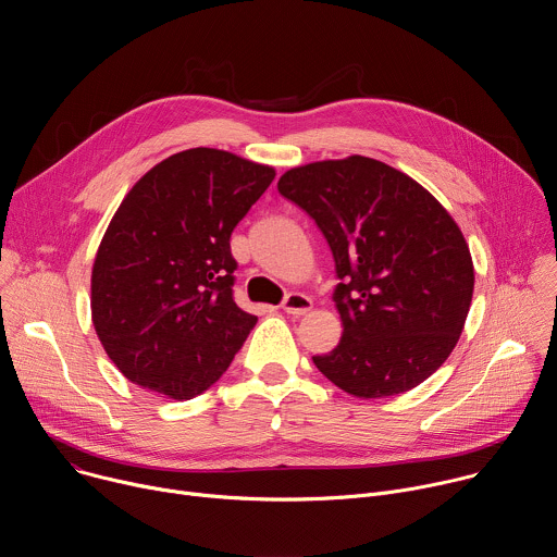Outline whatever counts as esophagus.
<instances>
[{"mask_svg": "<svg viewBox=\"0 0 557 557\" xmlns=\"http://www.w3.org/2000/svg\"><path fill=\"white\" fill-rule=\"evenodd\" d=\"M282 308H284V312H288L293 317H301V314H306L312 308V301L304 293H290V295H286Z\"/></svg>", "mask_w": 557, "mask_h": 557, "instance_id": "obj_1", "label": "esophagus"}]
</instances>
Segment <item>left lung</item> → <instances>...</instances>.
I'll return each mask as SVG.
<instances>
[{
  "label": "left lung",
  "mask_w": 557,
  "mask_h": 557,
  "mask_svg": "<svg viewBox=\"0 0 557 557\" xmlns=\"http://www.w3.org/2000/svg\"><path fill=\"white\" fill-rule=\"evenodd\" d=\"M277 189L322 228L342 280V342L312 357L359 399L432 376L462 333L473 262L447 209L414 178L368 156L288 170Z\"/></svg>",
  "instance_id": "8db88e82"
}]
</instances>
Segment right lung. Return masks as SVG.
<instances>
[{"instance_id":"obj_1","label":"right lung","mask_w":557,"mask_h":557,"mask_svg":"<svg viewBox=\"0 0 557 557\" xmlns=\"http://www.w3.org/2000/svg\"><path fill=\"white\" fill-rule=\"evenodd\" d=\"M275 170L194 147L123 198L92 264V324L132 383L187 401L209 389L258 317L233 301L231 233Z\"/></svg>"}]
</instances>
